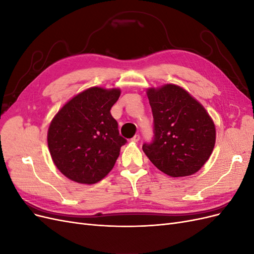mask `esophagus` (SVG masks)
<instances>
[{"label": "esophagus", "instance_id": "1", "mask_svg": "<svg viewBox=\"0 0 254 254\" xmlns=\"http://www.w3.org/2000/svg\"><path fill=\"white\" fill-rule=\"evenodd\" d=\"M131 141L134 142V143H137V142L140 141V135H139V134H135V135L132 137V139H131Z\"/></svg>", "mask_w": 254, "mask_h": 254}]
</instances>
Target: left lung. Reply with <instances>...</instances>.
Masks as SVG:
<instances>
[{"label":"left lung","instance_id":"left-lung-1","mask_svg":"<svg viewBox=\"0 0 254 254\" xmlns=\"http://www.w3.org/2000/svg\"><path fill=\"white\" fill-rule=\"evenodd\" d=\"M153 117V137L143 144L152 164L171 177L193 175L213 151L216 131L205 111L176 84L147 90Z\"/></svg>","mask_w":254,"mask_h":254}]
</instances>
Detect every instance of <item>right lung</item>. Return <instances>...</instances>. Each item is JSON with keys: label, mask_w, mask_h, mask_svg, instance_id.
<instances>
[{"label": "right lung", "mask_w": 254, "mask_h": 254, "mask_svg": "<svg viewBox=\"0 0 254 254\" xmlns=\"http://www.w3.org/2000/svg\"><path fill=\"white\" fill-rule=\"evenodd\" d=\"M121 90L93 87L67 102L53 119L48 144L54 163L68 179L101 181L112 170L127 140L110 113Z\"/></svg>", "instance_id": "add662e5"}]
</instances>
